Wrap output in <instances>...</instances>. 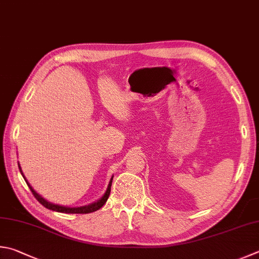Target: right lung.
I'll list each match as a JSON object with an SVG mask.
<instances>
[{
  "label": "right lung",
  "mask_w": 259,
  "mask_h": 259,
  "mask_svg": "<svg viewBox=\"0 0 259 259\" xmlns=\"http://www.w3.org/2000/svg\"><path fill=\"white\" fill-rule=\"evenodd\" d=\"M19 164V163H18ZM19 169H20V172H21V175L23 176V174H22V171H21V167H20V164H19ZM23 178H24V180H26V177H24L23 176ZM26 183H27V185L29 186V188H30V190H31V193L33 194V196L36 197V199L37 201L41 204V205H44L45 206L46 208H48V209H52V211H56V212H61V213H71V214H87V213H91V212H95V211H98V209L100 208V207H102L105 205V203L107 202V199H108V197H109V194H110V187H111V183H113V177H111V179H110V182H109V184H108V187H107V190H106V193L102 195V197L101 198H99L98 201L97 202H94V203H91V204H89V205H85V206H80V207H67V206H62V205H57V204H53V203H51V202H48V201H46L45 198H42L40 195H39L35 189H33L31 186H30V184H29L27 180H26Z\"/></svg>",
  "instance_id": "1"
}]
</instances>
